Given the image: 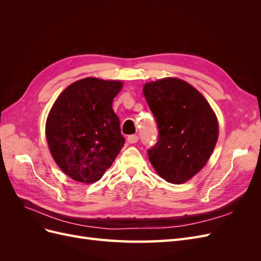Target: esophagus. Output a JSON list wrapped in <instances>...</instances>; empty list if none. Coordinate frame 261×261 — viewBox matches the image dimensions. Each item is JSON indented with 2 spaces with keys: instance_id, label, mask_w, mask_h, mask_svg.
Masks as SVG:
<instances>
[{
  "instance_id": "34e87169",
  "label": "esophagus",
  "mask_w": 261,
  "mask_h": 261,
  "mask_svg": "<svg viewBox=\"0 0 261 261\" xmlns=\"http://www.w3.org/2000/svg\"><path fill=\"white\" fill-rule=\"evenodd\" d=\"M127 141L129 144H136L138 141V136L137 135H129L127 137Z\"/></svg>"
}]
</instances>
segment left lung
Wrapping results in <instances>:
<instances>
[{
	"instance_id": "1",
	"label": "left lung",
	"mask_w": 261,
	"mask_h": 261,
	"mask_svg": "<svg viewBox=\"0 0 261 261\" xmlns=\"http://www.w3.org/2000/svg\"><path fill=\"white\" fill-rule=\"evenodd\" d=\"M144 94L159 128L149 160L163 179L183 184L206 165L216 147L217 116L202 94L178 78L147 83Z\"/></svg>"
}]
</instances>
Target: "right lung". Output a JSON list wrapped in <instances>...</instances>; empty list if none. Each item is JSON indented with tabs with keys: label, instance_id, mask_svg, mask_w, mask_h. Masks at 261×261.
Returning <instances> with one entry per match:
<instances>
[{
	"label": "right lung",
	"instance_id": "obj_1",
	"mask_svg": "<svg viewBox=\"0 0 261 261\" xmlns=\"http://www.w3.org/2000/svg\"><path fill=\"white\" fill-rule=\"evenodd\" d=\"M122 82L88 77L69 85L54 102L45 135L59 168L81 183L99 180L125 144L112 109Z\"/></svg>",
	"mask_w": 261,
	"mask_h": 261
}]
</instances>
